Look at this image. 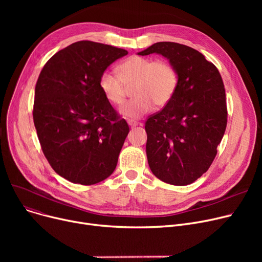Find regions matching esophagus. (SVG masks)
<instances>
[{
  "label": "esophagus",
  "mask_w": 262,
  "mask_h": 262,
  "mask_svg": "<svg viewBox=\"0 0 262 262\" xmlns=\"http://www.w3.org/2000/svg\"><path fill=\"white\" fill-rule=\"evenodd\" d=\"M127 123H128V125H129L130 127H136L137 125H138V122H136V121H134V120H128Z\"/></svg>",
  "instance_id": "obj_1"
}]
</instances>
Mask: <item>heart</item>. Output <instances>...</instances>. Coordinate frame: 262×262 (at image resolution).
<instances>
[{
	"label": "heart",
	"instance_id": "1",
	"mask_svg": "<svg viewBox=\"0 0 262 262\" xmlns=\"http://www.w3.org/2000/svg\"><path fill=\"white\" fill-rule=\"evenodd\" d=\"M133 87L135 99L121 109L124 117L138 119L158 107L167 105L177 89L178 76L172 64L142 56H132L119 67V74L105 71L99 86L108 103L121 106L125 99L126 87Z\"/></svg>",
	"mask_w": 262,
	"mask_h": 262
}]
</instances>
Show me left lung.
Wrapping results in <instances>:
<instances>
[{"label": "left lung", "mask_w": 262, "mask_h": 262, "mask_svg": "<svg viewBox=\"0 0 262 262\" xmlns=\"http://www.w3.org/2000/svg\"><path fill=\"white\" fill-rule=\"evenodd\" d=\"M137 54L161 55L178 76L171 101L145 123L149 169L170 185L194 183L209 169L226 129L221 74L199 51L176 42H157Z\"/></svg>", "instance_id": "8db88e82"}]
</instances>
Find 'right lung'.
I'll list each match as a JSON object with an SVG mask.
<instances>
[{
  "label": "right lung",
  "mask_w": 262,
  "mask_h": 262,
  "mask_svg": "<svg viewBox=\"0 0 262 262\" xmlns=\"http://www.w3.org/2000/svg\"><path fill=\"white\" fill-rule=\"evenodd\" d=\"M126 50L78 41L52 56L41 71L34 124L51 167L67 181L98 184L112 175L129 133L101 92L106 69Z\"/></svg>",
  "instance_id": "obj_1"
}]
</instances>
